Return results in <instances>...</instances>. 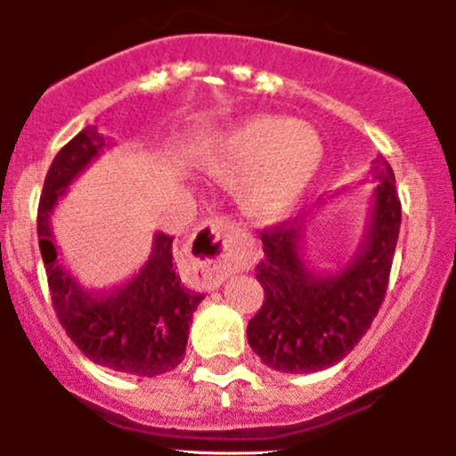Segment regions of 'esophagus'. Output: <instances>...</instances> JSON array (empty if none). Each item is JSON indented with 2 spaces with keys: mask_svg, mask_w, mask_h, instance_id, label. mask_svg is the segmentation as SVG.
<instances>
[{
  "mask_svg": "<svg viewBox=\"0 0 456 456\" xmlns=\"http://www.w3.org/2000/svg\"><path fill=\"white\" fill-rule=\"evenodd\" d=\"M233 224L227 218H212L197 233L191 250H195L199 259L206 261L203 265V281L208 287H218L224 282L232 272L238 268L233 255L229 253V238H232Z\"/></svg>",
  "mask_w": 456,
  "mask_h": 456,
  "instance_id": "obj_1",
  "label": "esophagus"
}]
</instances>
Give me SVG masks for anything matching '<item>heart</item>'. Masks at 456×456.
Returning <instances> with one entry per match:
<instances>
[{"mask_svg":"<svg viewBox=\"0 0 456 456\" xmlns=\"http://www.w3.org/2000/svg\"><path fill=\"white\" fill-rule=\"evenodd\" d=\"M323 159L319 134L282 115H255L208 141L197 165L223 184H238L240 208L257 221L287 214L305 197Z\"/></svg>","mask_w":456,"mask_h":456,"instance_id":"heart-1","label":"heart"}]
</instances>
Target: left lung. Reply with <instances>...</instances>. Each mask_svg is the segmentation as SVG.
I'll use <instances>...</instances> for the list:
<instances>
[{"label":"left lung","instance_id":"obj_1","mask_svg":"<svg viewBox=\"0 0 456 456\" xmlns=\"http://www.w3.org/2000/svg\"><path fill=\"white\" fill-rule=\"evenodd\" d=\"M370 174L378 184L369 227L354 257L337 272L308 268L300 253L302 224L285 221L261 232L264 259L255 276L264 287V305L246 337L270 369L315 373L341 362L378 315L399 240L401 201L381 154Z\"/></svg>","mask_w":456,"mask_h":456}]
</instances>
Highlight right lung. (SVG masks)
Instances as JSON below:
<instances>
[{
	"label": "right lung",
	"mask_w": 456,
	"mask_h": 456,
	"mask_svg": "<svg viewBox=\"0 0 456 456\" xmlns=\"http://www.w3.org/2000/svg\"><path fill=\"white\" fill-rule=\"evenodd\" d=\"M109 148L96 126L83 128L57 151L38 206V244L57 319L92 362L118 373L156 378L184 360L188 326L201 294L184 287L174 265V238L156 233L137 274L107 291L86 289L57 259L51 214L72 180Z\"/></svg>",
	"instance_id": "right-lung-1"
}]
</instances>
